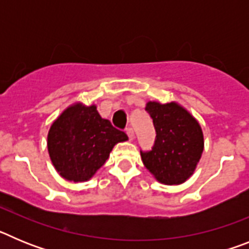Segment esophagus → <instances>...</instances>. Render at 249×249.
Wrapping results in <instances>:
<instances>
[{
  "instance_id": "1",
  "label": "esophagus",
  "mask_w": 249,
  "mask_h": 249,
  "mask_svg": "<svg viewBox=\"0 0 249 249\" xmlns=\"http://www.w3.org/2000/svg\"><path fill=\"white\" fill-rule=\"evenodd\" d=\"M126 133L128 135L129 140H133V138H135V131H133V128H131V127H128V128L126 129Z\"/></svg>"
}]
</instances>
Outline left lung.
I'll return each mask as SVG.
<instances>
[{"label": "left lung", "mask_w": 249, "mask_h": 249, "mask_svg": "<svg viewBox=\"0 0 249 249\" xmlns=\"http://www.w3.org/2000/svg\"><path fill=\"white\" fill-rule=\"evenodd\" d=\"M146 111L153 121L156 140L151 151H141L143 164L160 183H183L203 152L199 123L175 102H148Z\"/></svg>", "instance_id": "obj_1"}]
</instances>
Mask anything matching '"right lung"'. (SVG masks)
<instances>
[{
	"label": "right lung",
	"mask_w": 249,
	"mask_h": 249,
	"mask_svg": "<svg viewBox=\"0 0 249 249\" xmlns=\"http://www.w3.org/2000/svg\"><path fill=\"white\" fill-rule=\"evenodd\" d=\"M123 131L103 120L96 106L68 107L52 123L47 137L51 160L67 181H87L105 164L112 148L127 141Z\"/></svg>",
	"instance_id": "add662e5"
}]
</instances>
